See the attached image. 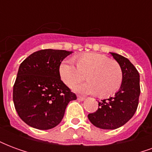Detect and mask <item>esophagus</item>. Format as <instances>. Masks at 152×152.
I'll list each match as a JSON object with an SVG mask.
<instances>
[{"label": "esophagus", "instance_id": "esophagus-1", "mask_svg": "<svg viewBox=\"0 0 152 152\" xmlns=\"http://www.w3.org/2000/svg\"><path fill=\"white\" fill-rule=\"evenodd\" d=\"M77 99H78V100H80V101H84V100L86 99V98H85V97H82V96H78Z\"/></svg>", "mask_w": 152, "mask_h": 152}]
</instances>
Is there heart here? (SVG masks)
<instances>
[{
	"instance_id": "1",
	"label": "heart",
	"mask_w": 152,
	"mask_h": 152,
	"mask_svg": "<svg viewBox=\"0 0 152 152\" xmlns=\"http://www.w3.org/2000/svg\"><path fill=\"white\" fill-rule=\"evenodd\" d=\"M63 60L58 66V73L64 84L72 86L86 78L89 81L73 86L75 91L85 94H98L101 98L114 94L120 89L123 75L120 65L115 60L99 53H84Z\"/></svg>"
}]
</instances>
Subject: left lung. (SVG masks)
Listing matches in <instances>:
<instances>
[{"label": "left lung", "mask_w": 152, "mask_h": 152, "mask_svg": "<svg viewBox=\"0 0 152 152\" xmlns=\"http://www.w3.org/2000/svg\"><path fill=\"white\" fill-rule=\"evenodd\" d=\"M110 53L122 71L121 86L114 97L99 102V109L88 115L89 121L102 129H115L127 123L137 110L140 95V76L136 67L121 54Z\"/></svg>", "instance_id": "8db88e82"}]
</instances>
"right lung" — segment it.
Segmentation results:
<instances>
[{"label": "right lung", "instance_id": "right-lung-1", "mask_svg": "<svg viewBox=\"0 0 152 152\" xmlns=\"http://www.w3.org/2000/svg\"><path fill=\"white\" fill-rule=\"evenodd\" d=\"M72 53L38 50L20 64L13 100L19 117L29 126L41 130L53 129L63 120L68 102L76 99L58 73L61 62Z\"/></svg>", "mask_w": 152, "mask_h": 152}]
</instances>
